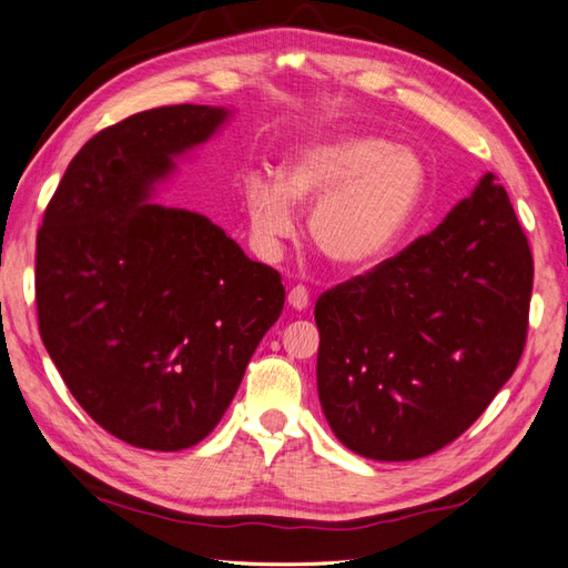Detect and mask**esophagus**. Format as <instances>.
Listing matches in <instances>:
<instances>
[{"label":"esophagus","mask_w":568,"mask_h":568,"mask_svg":"<svg viewBox=\"0 0 568 568\" xmlns=\"http://www.w3.org/2000/svg\"><path fill=\"white\" fill-rule=\"evenodd\" d=\"M287 305L293 307V310H307L310 307V293H307V287L305 285H295V287H290V293H287Z\"/></svg>","instance_id":"obj_1"}]
</instances>
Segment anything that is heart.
<instances>
[{"instance_id": "heart-1", "label": "heart", "mask_w": 568, "mask_h": 568, "mask_svg": "<svg viewBox=\"0 0 568 568\" xmlns=\"http://www.w3.org/2000/svg\"><path fill=\"white\" fill-rule=\"evenodd\" d=\"M244 213L254 252L275 261L293 240L295 207H310L314 246L344 271L385 261L412 227L426 195L418 154L373 135L316 140L290 156L283 176L248 174Z\"/></svg>"}]
</instances>
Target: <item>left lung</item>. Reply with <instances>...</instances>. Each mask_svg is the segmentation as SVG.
Segmentation results:
<instances>
[{
    "label": "left lung",
    "mask_w": 568,
    "mask_h": 568,
    "mask_svg": "<svg viewBox=\"0 0 568 568\" xmlns=\"http://www.w3.org/2000/svg\"><path fill=\"white\" fill-rule=\"evenodd\" d=\"M532 254L486 174L430 234L316 300V389L355 455L406 463L459 438L525 348Z\"/></svg>",
    "instance_id": "obj_1"
}]
</instances>
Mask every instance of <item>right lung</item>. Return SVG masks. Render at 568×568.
I'll return each instance as SVG.
<instances>
[{
	"label": "right lung",
	"mask_w": 568,
	"mask_h": 568,
	"mask_svg": "<svg viewBox=\"0 0 568 568\" xmlns=\"http://www.w3.org/2000/svg\"><path fill=\"white\" fill-rule=\"evenodd\" d=\"M227 109L162 105L101 130L52 193L36 242L45 351L79 406L144 450L201 443L285 302L281 273L205 215L148 203Z\"/></svg>",
	"instance_id": "right-lung-1"
}]
</instances>
